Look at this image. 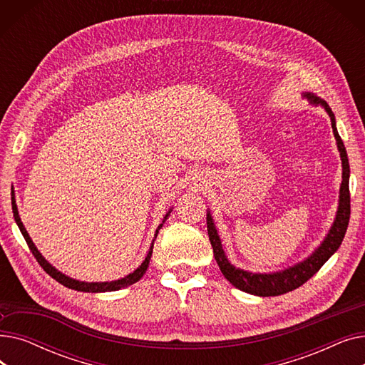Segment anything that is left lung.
<instances>
[{"mask_svg":"<svg viewBox=\"0 0 365 365\" xmlns=\"http://www.w3.org/2000/svg\"><path fill=\"white\" fill-rule=\"evenodd\" d=\"M303 98L308 99L311 105L314 106H322L325 112L329 113L331 120V128L333 134L336 138L337 149L340 152V160H341V185L339 190V205L334 222L330 227L329 234L325 235L322 242L315 248L311 256L306 257L304 260L285 267L282 271L278 272H269V274H260V272H250L244 271L241 267L234 266L231 262L227 260L220 237L217 234V229L215 225V220L207 210V231L208 238L213 247L215 259L220 267L223 277L231 282L238 290L250 293L260 297H269V296H279L284 293L293 292L303 285L311 277H314L321 266L327 262L340 247L344 234H346V229L349 225V216H351V195H349V161H348V153L344 149V145L339 136V131L336 127V117L331 110V108L327 105V102L319 99L318 96L314 93H303Z\"/></svg>","mask_w":365,"mask_h":365,"instance_id":"left-lung-1","label":"left lung"}]
</instances>
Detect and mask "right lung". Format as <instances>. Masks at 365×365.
Here are the masks:
<instances>
[{
    "instance_id": "add662e5",
    "label": "right lung",
    "mask_w": 365,
    "mask_h": 365,
    "mask_svg": "<svg viewBox=\"0 0 365 365\" xmlns=\"http://www.w3.org/2000/svg\"><path fill=\"white\" fill-rule=\"evenodd\" d=\"M11 208H13V216H14V220H16V223H17L19 229H21V232H22V235H24L25 241L28 242V245H29V248H31L32 255L35 256V259L38 260V263L41 264L43 269H44V271H46L51 278H54L57 282H61L62 285L68 287V289H72V290H76V292H84V293H105V292H117V290L125 289V287H128V285H131V284H134V282H138V281L145 275V272H146V269H148V266H149V260H150V256H152V248H153V241H155V238H157V235H158V231H160V229L163 227L164 222L167 220V217H168V216H170V213H171V210H168L167 215H165V216H164V219H163V223L157 227L155 238L152 240V244H150V247H149V252H148V255H146L145 260L142 262V264L138 267L136 271H133V272H131V274H128L127 277L120 278V279H115V281H106V282H87V281H78V279H73V278H71V277H68V275L62 274L61 271H57L56 267H54L51 263H48V262L46 260V257H44L40 252H38V248L35 247V244L32 242V240H31V237H29L28 231L25 229V226H24V223H22V220H21V216H19V212H17V205H16L14 195L11 197Z\"/></svg>"
}]
</instances>
